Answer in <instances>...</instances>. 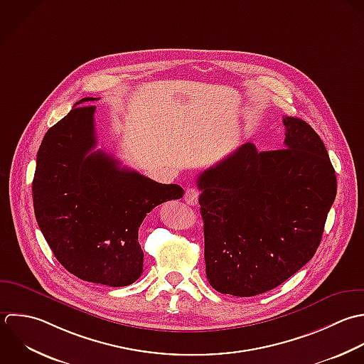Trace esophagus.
I'll list each match as a JSON object with an SVG mask.
<instances>
[{"mask_svg":"<svg viewBox=\"0 0 364 364\" xmlns=\"http://www.w3.org/2000/svg\"><path fill=\"white\" fill-rule=\"evenodd\" d=\"M198 196H200V193H198L197 188L188 187V188L186 190V193H184V200H186L187 204L196 205V204L198 203Z\"/></svg>","mask_w":364,"mask_h":364,"instance_id":"1","label":"esophagus"}]
</instances>
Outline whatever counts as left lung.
<instances>
[{"label": "left lung", "instance_id": "left-lung-1", "mask_svg": "<svg viewBox=\"0 0 364 364\" xmlns=\"http://www.w3.org/2000/svg\"><path fill=\"white\" fill-rule=\"evenodd\" d=\"M284 149L245 143L198 176L205 274L220 294L255 296L315 255L338 181L318 133L284 117Z\"/></svg>", "mask_w": 364, "mask_h": 364}]
</instances>
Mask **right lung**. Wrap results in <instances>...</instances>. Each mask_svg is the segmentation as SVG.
Wrapping results in <instances>:
<instances>
[{
	"instance_id": "add662e5",
	"label": "right lung",
	"mask_w": 364,
	"mask_h": 364,
	"mask_svg": "<svg viewBox=\"0 0 364 364\" xmlns=\"http://www.w3.org/2000/svg\"><path fill=\"white\" fill-rule=\"evenodd\" d=\"M96 100L85 97L83 102ZM95 106L73 107L39 146L32 181L36 223L60 265L82 281L127 287L143 272L139 228L184 190L160 184L96 147Z\"/></svg>"
}]
</instances>
